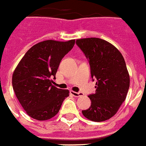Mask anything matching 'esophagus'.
<instances>
[{"label":"esophagus","mask_w":146,"mask_h":146,"mask_svg":"<svg viewBox=\"0 0 146 146\" xmlns=\"http://www.w3.org/2000/svg\"><path fill=\"white\" fill-rule=\"evenodd\" d=\"M70 94L73 95V97H80V96H82L83 94L81 92H75V91H70Z\"/></svg>","instance_id":"34e87169"}]
</instances>
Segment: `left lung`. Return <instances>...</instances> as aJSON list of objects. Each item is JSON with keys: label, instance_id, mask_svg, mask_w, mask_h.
<instances>
[{"label": "left lung", "instance_id": "8db88e82", "mask_svg": "<svg viewBox=\"0 0 146 146\" xmlns=\"http://www.w3.org/2000/svg\"><path fill=\"white\" fill-rule=\"evenodd\" d=\"M76 44L89 62L93 81L96 80V92L88 96L91 105L82 113L93 121H106L117 113L129 89L125 59L113 45L98 38L77 39Z\"/></svg>", "mask_w": 146, "mask_h": 146}]
</instances>
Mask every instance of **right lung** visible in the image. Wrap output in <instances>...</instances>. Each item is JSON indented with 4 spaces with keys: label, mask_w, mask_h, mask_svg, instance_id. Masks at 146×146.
Returning a JSON list of instances; mask_svg holds the SVG:
<instances>
[{
    "label": "right lung",
    "mask_w": 146,
    "mask_h": 146,
    "mask_svg": "<svg viewBox=\"0 0 146 146\" xmlns=\"http://www.w3.org/2000/svg\"><path fill=\"white\" fill-rule=\"evenodd\" d=\"M74 44L75 40L41 42L28 50L16 67L12 76L13 90L24 110L32 118H52L69 96L68 90L54 87L52 80L56 78L59 63Z\"/></svg>",
    "instance_id": "right-lung-1"
}]
</instances>
